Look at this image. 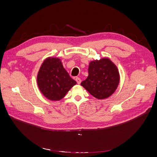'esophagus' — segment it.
Wrapping results in <instances>:
<instances>
[{"label": "esophagus", "mask_w": 157, "mask_h": 157, "mask_svg": "<svg viewBox=\"0 0 157 157\" xmlns=\"http://www.w3.org/2000/svg\"><path fill=\"white\" fill-rule=\"evenodd\" d=\"M75 80H76V81H77V84H80V82H81V79H80V78H78V77L76 78H75Z\"/></svg>", "instance_id": "34e87169"}]
</instances>
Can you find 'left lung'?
Masks as SVG:
<instances>
[{
  "label": "left lung",
  "mask_w": 157,
  "mask_h": 157,
  "mask_svg": "<svg viewBox=\"0 0 157 157\" xmlns=\"http://www.w3.org/2000/svg\"><path fill=\"white\" fill-rule=\"evenodd\" d=\"M120 82V75L116 65L107 58L90 61L88 76L81 82L87 91L97 99L110 97Z\"/></svg>",
  "instance_id": "left-lung-1"
}]
</instances>
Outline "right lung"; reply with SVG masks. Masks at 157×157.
Returning a JSON list of instances; mask_svg holds the SVG:
<instances>
[{"label":"right lung","mask_w":157,"mask_h":157,"mask_svg":"<svg viewBox=\"0 0 157 157\" xmlns=\"http://www.w3.org/2000/svg\"><path fill=\"white\" fill-rule=\"evenodd\" d=\"M76 84L58 58H47L37 74L40 91L51 101L60 100Z\"/></svg>","instance_id":"right-lung-1"}]
</instances>
